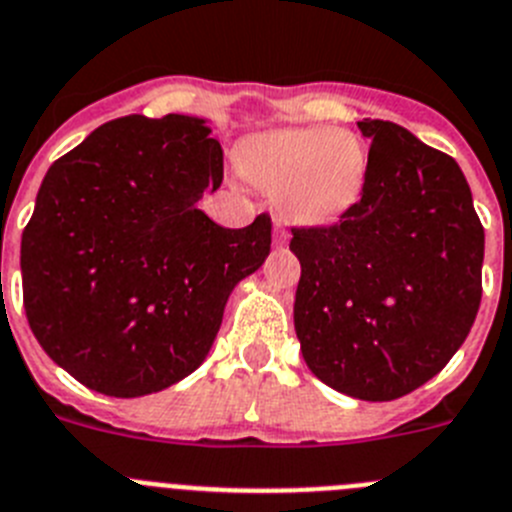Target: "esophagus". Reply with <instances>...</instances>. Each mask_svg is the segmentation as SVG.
I'll return each instance as SVG.
<instances>
[{
	"label": "esophagus",
	"mask_w": 512,
	"mask_h": 512,
	"mask_svg": "<svg viewBox=\"0 0 512 512\" xmlns=\"http://www.w3.org/2000/svg\"><path fill=\"white\" fill-rule=\"evenodd\" d=\"M274 241H276V243H284V241H287V231L281 228L279 220H276V223H274Z\"/></svg>",
	"instance_id": "1"
}]
</instances>
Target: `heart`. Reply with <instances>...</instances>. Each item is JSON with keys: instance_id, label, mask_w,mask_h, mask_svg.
<instances>
[{"instance_id": "obj_1", "label": "heart", "mask_w": 512, "mask_h": 512, "mask_svg": "<svg viewBox=\"0 0 512 512\" xmlns=\"http://www.w3.org/2000/svg\"><path fill=\"white\" fill-rule=\"evenodd\" d=\"M238 170L274 195L276 208L289 223L325 225L363 198L370 152L350 129H279L243 142Z\"/></svg>"}]
</instances>
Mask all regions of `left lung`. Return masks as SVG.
<instances>
[{
  "label": "left lung",
  "instance_id": "left-lung-1",
  "mask_svg": "<svg viewBox=\"0 0 512 512\" xmlns=\"http://www.w3.org/2000/svg\"><path fill=\"white\" fill-rule=\"evenodd\" d=\"M358 129L370 139L363 198L337 223L292 228L302 264L294 330L322 383L393 401L434 378L470 335L485 231L449 154L393 121Z\"/></svg>",
  "mask_w": 512,
  "mask_h": 512
}]
</instances>
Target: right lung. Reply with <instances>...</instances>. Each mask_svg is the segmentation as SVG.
<instances>
[{"instance_id":"1","label":"right lung","mask_w":512,"mask_h":512,"mask_svg":"<svg viewBox=\"0 0 512 512\" xmlns=\"http://www.w3.org/2000/svg\"><path fill=\"white\" fill-rule=\"evenodd\" d=\"M223 182L205 119L124 116L50 164L22 233V297L42 350L116 398L182 381L213 348L233 287L271 251V218L213 223Z\"/></svg>"}]
</instances>
